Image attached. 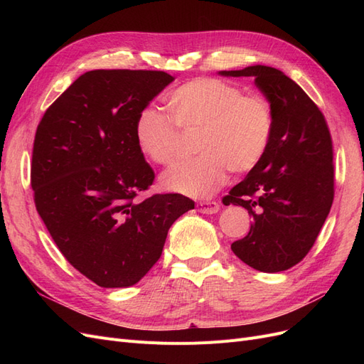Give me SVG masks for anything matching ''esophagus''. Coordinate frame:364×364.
<instances>
[{
    "label": "esophagus",
    "mask_w": 364,
    "mask_h": 364,
    "mask_svg": "<svg viewBox=\"0 0 364 364\" xmlns=\"http://www.w3.org/2000/svg\"><path fill=\"white\" fill-rule=\"evenodd\" d=\"M196 208H197V211L202 214H215V213H218L220 205L214 200H206V202H199L196 205Z\"/></svg>",
    "instance_id": "1"
}]
</instances>
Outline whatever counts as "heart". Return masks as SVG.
I'll list each match as a JSON object with an SVG mask.
<instances>
[{
  "label": "heart",
  "mask_w": 364,
  "mask_h": 364,
  "mask_svg": "<svg viewBox=\"0 0 364 364\" xmlns=\"http://www.w3.org/2000/svg\"><path fill=\"white\" fill-rule=\"evenodd\" d=\"M170 118L146 107L135 121L136 146L149 161L170 165L178 156L179 130H196L199 156L181 162L162 176L165 190L191 197L211 196L229 170L245 174L266 156L274 130L270 102L258 94L245 95L240 86L213 77H199L165 97Z\"/></svg>",
  "instance_id": "obj_1"
}]
</instances>
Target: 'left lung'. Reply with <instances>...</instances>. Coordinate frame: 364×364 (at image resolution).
I'll return each instance as SVG.
<instances>
[{"label": "left lung", "mask_w": 364, "mask_h": 364, "mask_svg": "<svg viewBox=\"0 0 364 364\" xmlns=\"http://www.w3.org/2000/svg\"><path fill=\"white\" fill-rule=\"evenodd\" d=\"M220 74L255 77L274 115L266 156L223 197L253 218L230 249L255 270H287L310 252L334 200L331 134L321 109L282 71L253 65Z\"/></svg>", "instance_id": "8db88e82"}]
</instances>
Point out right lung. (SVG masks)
I'll list each match as a JSON object with an SVG mask.
<instances>
[{"mask_svg": "<svg viewBox=\"0 0 364 364\" xmlns=\"http://www.w3.org/2000/svg\"><path fill=\"white\" fill-rule=\"evenodd\" d=\"M174 77L95 70L43 114L31 155L35 205L74 269L105 289L130 287L161 258L170 226L194 208L182 194L139 193L155 181L135 121Z\"/></svg>", "mask_w": 364, "mask_h": 364, "instance_id": "1", "label": "right lung"}]
</instances>
